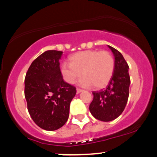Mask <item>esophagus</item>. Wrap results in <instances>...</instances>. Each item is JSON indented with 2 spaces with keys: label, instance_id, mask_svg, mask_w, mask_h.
I'll list each match as a JSON object with an SVG mask.
<instances>
[{
  "label": "esophagus",
  "instance_id": "34e87169",
  "mask_svg": "<svg viewBox=\"0 0 157 157\" xmlns=\"http://www.w3.org/2000/svg\"><path fill=\"white\" fill-rule=\"evenodd\" d=\"M83 91V90H82V89H80V88H77L76 89V93L77 94H80L81 92H82Z\"/></svg>",
  "mask_w": 157,
  "mask_h": 157
}]
</instances>
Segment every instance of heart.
I'll use <instances>...</instances> for the list:
<instances>
[{"instance_id": "obj_1", "label": "heart", "mask_w": 157, "mask_h": 157, "mask_svg": "<svg viewBox=\"0 0 157 157\" xmlns=\"http://www.w3.org/2000/svg\"><path fill=\"white\" fill-rule=\"evenodd\" d=\"M70 63H62L60 72L66 82L75 84L79 82L82 87L94 85L96 88L105 87L112 78L114 71V60L109 52L98 50L79 52L70 58Z\"/></svg>"}]
</instances>
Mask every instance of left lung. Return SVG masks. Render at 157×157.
Segmentation results:
<instances>
[{
  "label": "left lung",
  "mask_w": 157,
  "mask_h": 157,
  "mask_svg": "<svg viewBox=\"0 0 157 157\" xmlns=\"http://www.w3.org/2000/svg\"><path fill=\"white\" fill-rule=\"evenodd\" d=\"M114 57V71L105 89L94 91V99L89 106L91 114L101 121H113L125 109L130 85L129 66L122 54L108 45Z\"/></svg>",
  "instance_id": "obj_1"
}]
</instances>
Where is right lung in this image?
Returning <instances> with one entry per match:
<instances>
[{
	"label": "right lung",
	"mask_w": 157,
	"mask_h": 157,
	"mask_svg": "<svg viewBox=\"0 0 157 157\" xmlns=\"http://www.w3.org/2000/svg\"><path fill=\"white\" fill-rule=\"evenodd\" d=\"M62 54L56 50L43 52L32 62L25 76L28 112L35 124L45 130H56L64 125L76 94V88L65 82L60 72Z\"/></svg>",
	"instance_id": "obj_1"
}]
</instances>
